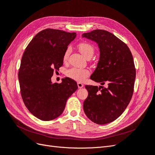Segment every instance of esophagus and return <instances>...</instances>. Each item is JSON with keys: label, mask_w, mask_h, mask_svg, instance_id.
Masks as SVG:
<instances>
[{"label": "esophagus", "mask_w": 155, "mask_h": 155, "mask_svg": "<svg viewBox=\"0 0 155 155\" xmlns=\"http://www.w3.org/2000/svg\"><path fill=\"white\" fill-rule=\"evenodd\" d=\"M77 85H78V88H82L84 87V84L81 82H78L77 83Z\"/></svg>", "instance_id": "esophagus-1"}]
</instances>
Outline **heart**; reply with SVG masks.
<instances>
[{"mask_svg":"<svg viewBox=\"0 0 155 155\" xmlns=\"http://www.w3.org/2000/svg\"><path fill=\"white\" fill-rule=\"evenodd\" d=\"M78 49L80 51L83 55L86 58L89 57H91L93 55L94 52V47L92 46L91 44L88 42H81L78 44ZM71 51V49L70 47H68L66 50L65 51L63 59L64 61H67L68 57L70 54ZM89 74V71L86 69H78L73 68L67 71V76L72 79L75 80L77 81H82L85 79V78L87 77Z\"/></svg>","mask_w":155,"mask_h":155,"instance_id":"heart-1","label":"heart"}]
</instances>
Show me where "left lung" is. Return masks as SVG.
I'll return each mask as SVG.
<instances>
[{"mask_svg": "<svg viewBox=\"0 0 155 155\" xmlns=\"http://www.w3.org/2000/svg\"><path fill=\"white\" fill-rule=\"evenodd\" d=\"M82 36L99 48V61L90 78L101 85L108 84L107 87L85 86L88 96L84 111L94 123L106 124L121 115L132 98L136 77L133 55L126 44L107 31L95 29Z\"/></svg>", "mask_w": 155, "mask_h": 155, "instance_id": "1", "label": "left lung"}]
</instances>
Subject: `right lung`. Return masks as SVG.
Listing matches in <instances>:
<instances>
[{
	"instance_id": "obj_1",
	"label": "right lung",
	"mask_w": 155,
	"mask_h": 155,
	"mask_svg": "<svg viewBox=\"0 0 155 155\" xmlns=\"http://www.w3.org/2000/svg\"><path fill=\"white\" fill-rule=\"evenodd\" d=\"M76 33L46 29L29 43L18 71L21 96L32 114L44 121L51 120L63 113L67 100L78 89L74 80L66 77L61 84L51 82L54 71L63 64L68 46Z\"/></svg>"
}]
</instances>
